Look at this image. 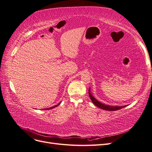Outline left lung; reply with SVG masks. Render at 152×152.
Returning <instances> with one entry per match:
<instances>
[{
    "instance_id": "left-lung-1",
    "label": "left lung",
    "mask_w": 152,
    "mask_h": 152,
    "mask_svg": "<svg viewBox=\"0 0 152 152\" xmlns=\"http://www.w3.org/2000/svg\"><path fill=\"white\" fill-rule=\"evenodd\" d=\"M89 97L92 101V102L94 104H95L96 107H98V108H102L104 110H108V111H115V110H120L121 108H123L126 107V106H114L113 107V106L105 104H103L102 103L98 102V101L96 99L93 95H92V94L91 93L90 87L89 89Z\"/></svg>"
}]
</instances>
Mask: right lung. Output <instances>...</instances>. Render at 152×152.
I'll use <instances>...</instances> for the list:
<instances>
[{
    "label": "right lung",
    "mask_w": 152,
    "mask_h": 152,
    "mask_svg": "<svg viewBox=\"0 0 152 152\" xmlns=\"http://www.w3.org/2000/svg\"><path fill=\"white\" fill-rule=\"evenodd\" d=\"M61 103V102L59 103H58V104H56V105H55V106H54V107H50V108H44V109H42V110H50V109H53V108H55V107H57Z\"/></svg>",
    "instance_id": "add662e5"
}]
</instances>
